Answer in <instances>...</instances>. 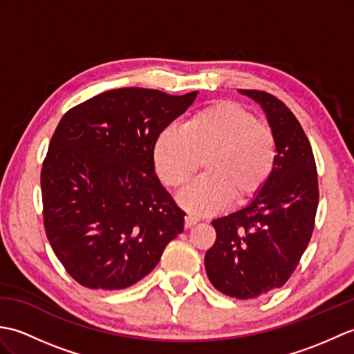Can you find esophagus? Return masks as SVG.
Segmentation results:
<instances>
[{
	"mask_svg": "<svg viewBox=\"0 0 354 354\" xmlns=\"http://www.w3.org/2000/svg\"><path fill=\"white\" fill-rule=\"evenodd\" d=\"M199 222V217L193 216V214H187L185 216V228H192L193 225H196Z\"/></svg>",
	"mask_w": 354,
	"mask_h": 354,
	"instance_id": "obj_1",
	"label": "esophagus"
}]
</instances>
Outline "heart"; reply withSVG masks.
<instances>
[{
    "instance_id": "b5f03b06",
    "label": "heart",
    "mask_w": 354,
    "mask_h": 354,
    "mask_svg": "<svg viewBox=\"0 0 354 354\" xmlns=\"http://www.w3.org/2000/svg\"><path fill=\"white\" fill-rule=\"evenodd\" d=\"M204 176L179 202L194 213H214L259 193L272 176L278 149L275 133L242 104L216 102L185 120L183 129L165 127L153 146V161L165 185L179 190L205 160Z\"/></svg>"
}]
</instances>
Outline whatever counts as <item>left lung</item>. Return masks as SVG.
<instances>
[{
  "mask_svg": "<svg viewBox=\"0 0 354 354\" xmlns=\"http://www.w3.org/2000/svg\"><path fill=\"white\" fill-rule=\"evenodd\" d=\"M239 91L266 112L277 165L250 204L212 222L216 242L205 254V269L225 295L255 299L281 288L297 269L310 242L319 190L312 146L292 111L269 93Z\"/></svg>",
  "mask_w": 354,
  "mask_h": 354,
  "instance_id": "obj_1",
  "label": "left lung"
}]
</instances>
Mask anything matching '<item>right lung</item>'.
Masks as SVG:
<instances>
[{
    "mask_svg": "<svg viewBox=\"0 0 354 354\" xmlns=\"http://www.w3.org/2000/svg\"><path fill=\"white\" fill-rule=\"evenodd\" d=\"M196 95L111 89L61 118L41 170L44 227L79 284L129 288L183 232L185 213L156 176L153 146Z\"/></svg>",
    "mask_w": 354,
    "mask_h": 354,
    "instance_id": "obj_1",
    "label": "right lung"
}]
</instances>
